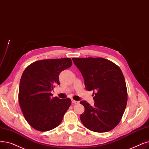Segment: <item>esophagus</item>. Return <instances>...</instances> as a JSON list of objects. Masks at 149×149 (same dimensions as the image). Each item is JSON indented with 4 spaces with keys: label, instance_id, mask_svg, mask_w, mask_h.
I'll return each mask as SVG.
<instances>
[{
    "label": "esophagus",
    "instance_id": "34e87169",
    "mask_svg": "<svg viewBox=\"0 0 149 149\" xmlns=\"http://www.w3.org/2000/svg\"><path fill=\"white\" fill-rule=\"evenodd\" d=\"M72 103H74V104H77V103H79V102L78 101H76V100H74L73 99H72Z\"/></svg>",
    "mask_w": 149,
    "mask_h": 149
}]
</instances>
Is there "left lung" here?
<instances>
[{"instance_id":"obj_1","label":"left lung","mask_w":149,"mask_h":149,"mask_svg":"<svg viewBox=\"0 0 149 149\" xmlns=\"http://www.w3.org/2000/svg\"><path fill=\"white\" fill-rule=\"evenodd\" d=\"M72 60L85 80L88 91H93L94 105L80 103L85 111L80 118L83 125L98 133L107 132L117 126L127 103V90L121 69L103 58H85Z\"/></svg>"}]
</instances>
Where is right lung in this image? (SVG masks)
Wrapping results in <instances>:
<instances>
[{"label": "right lung", "instance_id": "add662e5", "mask_svg": "<svg viewBox=\"0 0 149 149\" xmlns=\"http://www.w3.org/2000/svg\"><path fill=\"white\" fill-rule=\"evenodd\" d=\"M71 66V59L64 58L37 61L24 70L19 84V105L25 120L36 130L47 132L61 122L71 100L52 97L50 92L60 84V72Z\"/></svg>", "mask_w": 149, "mask_h": 149}]
</instances>
